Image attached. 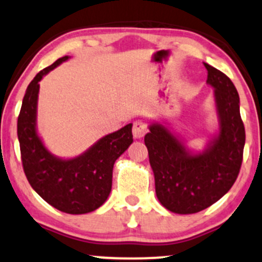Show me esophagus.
<instances>
[{
  "label": "esophagus",
  "instance_id": "34e87169",
  "mask_svg": "<svg viewBox=\"0 0 262 262\" xmlns=\"http://www.w3.org/2000/svg\"><path fill=\"white\" fill-rule=\"evenodd\" d=\"M147 132H148V127H147V125L144 124L143 121L138 120V121L135 122L134 127H132V134H134L135 138L140 140V138H142Z\"/></svg>",
  "mask_w": 262,
  "mask_h": 262
}]
</instances>
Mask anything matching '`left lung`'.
Instances as JSON below:
<instances>
[{
	"instance_id": "8db88e82",
	"label": "left lung",
	"mask_w": 262,
	"mask_h": 262,
	"mask_svg": "<svg viewBox=\"0 0 262 262\" xmlns=\"http://www.w3.org/2000/svg\"><path fill=\"white\" fill-rule=\"evenodd\" d=\"M213 88L218 128L202 150L187 146L183 137L159 121L149 122L144 136L156 193L168 211L192 214L223 198L238 177L245 144L239 94L224 73L205 63Z\"/></svg>"
}]
</instances>
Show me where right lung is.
<instances>
[{"instance_id":"add662e5","label":"right lung","mask_w":262,"mask_h":262,"mask_svg":"<svg viewBox=\"0 0 262 262\" xmlns=\"http://www.w3.org/2000/svg\"><path fill=\"white\" fill-rule=\"evenodd\" d=\"M69 58H58L29 83L18 116L17 134L24 173L35 192L58 211L84 214L99 208L109 198L114 164L134 138L132 124H127L72 158H61L46 148L36 126L39 82Z\"/></svg>"}]
</instances>
